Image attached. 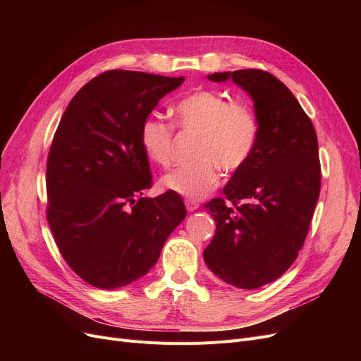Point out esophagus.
<instances>
[{
  "label": "esophagus",
  "instance_id": "obj_1",
  "mask_svg": "<svg viewBox=\"0 0 361 361\" xmlns=\"http://www.w3.org/2000/svg\"><path fill=\"white\" fill-rule=\"evenodd\" d=\"M185 207H187V211H188V212H193V211H196L197 207H199V203H197L196 200L187 199V200H185Z\"/></svg>",
  "mask_w": 361,
  "mask_h": 361
}]
</instances>
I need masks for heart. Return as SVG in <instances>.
<instances>
[{
	"instance_id": "b5f03b06",
	"label": "heart",
	"mask_w": 361,
	"mask_h": 361,
	"mask_svg": "<svg viewBox=\"0 0 361 361\" xmlns=\"http://www.w3.org/2000/svg\"><path fill=\"white\" fill-rule=\"evenodd\" d=\"M177 124L196 133L192 164L171 171L162 178L168 190L188 199H200L218 185L221 168L234 173L253 154L259 136L255 114L243 104L228 102L212 90H197L174 106ZM139 142L145 157L159 166L173 161V127L158 117H147L140 127Z\"/></svg>"
}]
</instances>
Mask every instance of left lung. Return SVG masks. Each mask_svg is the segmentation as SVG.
Listing matches in <instances>:
<instances>
[{"instance_id":"8db88e82","label":"left lung","mask_w":361,"mask_h":361,"mask_svg":"<svg viewBox=\"0 0 361 361\" xmlns=\"http://www.w3.org/2000/svg\"><path fill=\"white\" fill-rule=\"evenodd\" d=\"M207 79L233 80L249 94L259 136L250 159L224 187L225 199L204 204L216 231L203 259L226 283L255 290L286 272L305 244L320 193L316 131L291 90L268 71L214 73Z\"/></svg>"}]
</instances>
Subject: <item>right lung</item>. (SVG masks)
<instances>
[{
  "mask_svg": "<svg viewBox=\"0 0 361 361\" xmlns=\"http://www.w3.org/2000/svg\"><path fill=\"white\" fill-rule=\"evenodd\" d=\"M184 78L111 70L70 101L49 149L47 218L68 267L90 286L116 290L146 275L185 218L183 199L152 185L142 123Z\"/></svg>",
  "mask_w": 361,
  "mask_h": 361,
  "instance_id": "add662e5",
  "label": "right lung"
}]
</instances>
